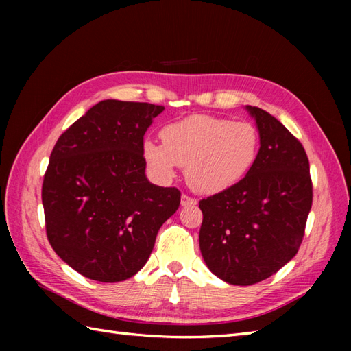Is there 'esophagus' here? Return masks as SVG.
Listing matches in <instances>:
<instances>
[{"instance_id": "obj_1", "label": "esophagus", "mask_w": 351, "mask_h": 351, "mask_svg": "<svg viewBox=\"0 0 351 351\" xmlns=\"http://www.w3.org/2000/svg\"><path fill=\"white\" fill-rule=\"evenodd\" d=\"M196 204H197L196 199H193V197H190L187 195H182L181 196V205L182 206H195Z\"/></svg>"}]
</instances>
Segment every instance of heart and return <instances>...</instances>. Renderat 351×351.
<instances>
[{"instance_id": "obj_1", "label": "heart", "mask_w": 351, "mask_h": 351, "mask_svg": "<svg viewBox=\"0 0 351 351\" xmlns=\"http://www.w3.org/2000/svg\"><path fill=\"white\" fill-rule=\"evenodd\" d=\"M162 143L145 140L143 156L160 180H171L178 167L193 190L217 195L240 184L255 167L261 138L256 126L225 117L193 114L164 126Z\"/></svg>"}]
</instances>
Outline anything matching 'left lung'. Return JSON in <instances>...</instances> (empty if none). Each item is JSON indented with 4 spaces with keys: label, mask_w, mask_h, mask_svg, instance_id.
I'll return each instance as SVG.
<instances>
[{
    "label": "left lung",
    "mask_w": 351,
    "mask_h": 351,
    "mask_svg": "<svg viewBox=\"0 0 351 351\" xmlns=\"http://www.w3.org/2000/svg\"><path fill=\"white\" fill-rule=\"evenodd\" d=\"M259 132V156L244 180L199 202L200 253L210 271L230 285L270 278L299 252L312 206L309 161L278 119L245 106Z\"/></svg>",
    "instance_id": "obj_1"
}]
</instances>
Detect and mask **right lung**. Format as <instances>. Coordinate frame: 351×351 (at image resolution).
I'll use <instances>...</instances> for the list:
<instances>
[{
  "instance_id": "1",
  "label": "right lung",
  "mask_w": 351,
  "mask_h": 351,
  "mask_svg": "<svg viewBox=\"0 0 351 351\" xmlns=\"http://www.w3.org/2000/svg\"><path fill=\"white\" fill-rule=\"evenodd\" d=\"M162 110L101 101L52 149L42 187L47 235L57 255L88 279L132 278L180 208V190L149 182L145 173L143 137Z\"/></svg>"
}]
</instances>
